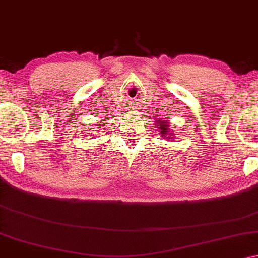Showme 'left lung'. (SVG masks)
<instances>
[{
	"mask_svg": "<svg viewBox=\"0 0 258 258\" xmlns=\"http://www.w3.org/2000/svg\"><path fill=\"white\" fill-rule=\"evenodd\" d=\"M156 122L158 124V128H159V130H160L161 137H165L166 140L172 141L173 134L169 133V123H168V122L165 121V120H157Z\"/></svg>",
	"mask_w": 258,
	"mask_h": 258,
	"instance_id": "obj_1",
	"label": "left lung"
}]
</instances>
